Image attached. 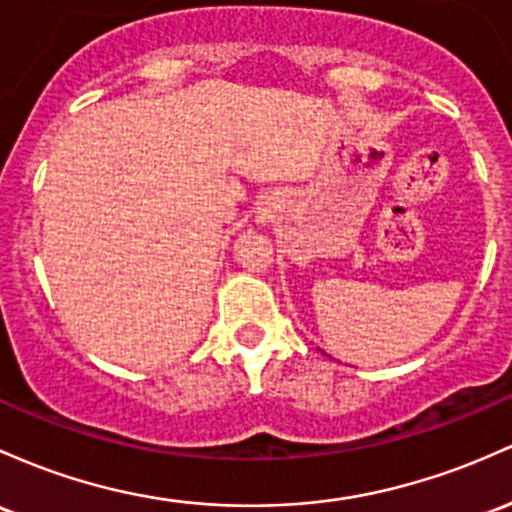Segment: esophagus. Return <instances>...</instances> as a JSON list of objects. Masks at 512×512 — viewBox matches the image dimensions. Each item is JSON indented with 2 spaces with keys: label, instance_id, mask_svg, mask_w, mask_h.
<instances>
[{
  "label": "esophagus",
  "instance_id": "1",
  "mask_svg": "<svg viewBox=\"0 0 512 512\" xmlns=\"http://www.w3.org/2000/svg\"><path fill=\"white\" fill-rule=\"evenodd\" d=\"M279 213H282V199H279L277 194H265L255 204V211H252V216H255L257 226H269V223L277 221Z\"/></svg>",
  "mask_w": 512,
  "mask_h": 512
}]
</instances>
